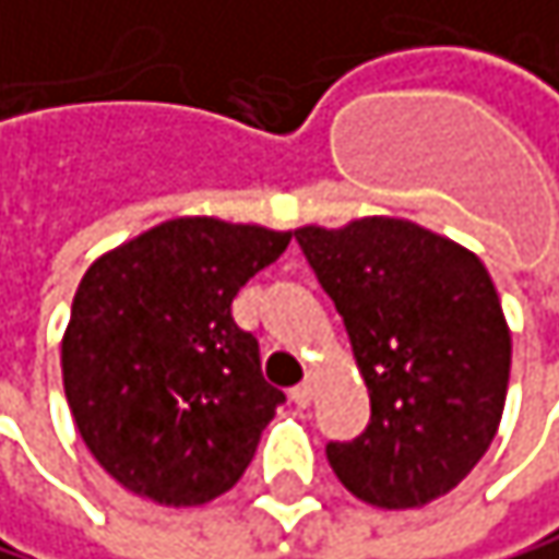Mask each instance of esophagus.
Returning a JSON list of instances; mask_svg holds the SVG:
<instances>
[{
    "label": "esophagus",
    "mask_w": 559,
    "mask_h": 559,
    "mask_svg": "<svg viewBox=\"0 0 559 559\" xmlns=\"http://www.w3.org/2000/svg\"><path fill=\"white\" fill-rule=\"evenodd\" d=\"M292 400H295L298 406H311V403H314V380L308 377L301 386H295V390H292Z\"/></svg>",
    "instance_id": "1"
}]
</instances>
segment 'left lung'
Segmentation results:
<instances>
[{
  "instance_id": "1",
  "label": "left lung",
  "mask_w": 559,
  "mask_h": 559,
  "mask_svg": "<svg viewBox=\"0 0 559 559\" xmlns=\"http://www.w3.org/2000/svg\"><path fill=\"white\" fill-rule=\"evenodd\" d=\"M344 318L370 426L331 442L341 485L386 511L423 508L488 452L508 396L511 331L488 267L409 218L295 228Z\"/></svg>"
}]
</instances>
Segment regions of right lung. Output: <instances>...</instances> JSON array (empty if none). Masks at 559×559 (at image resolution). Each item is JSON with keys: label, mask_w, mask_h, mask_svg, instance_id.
Masks as SVG:
<instances>
[{"label": "right lung", "mask_w": 559, "mask_h": 559, "mask_svg": "<svg viewBox=\"0 0 559 559\" xmlns=\"http://www.w3.org/2000/svg\"><path fill=\"white\" fill-rule=\"evenodd\" d=\"M288 241L292 231L182 215L84 271L61 377L84 445L117 485L195 508L245 475L285 393L261 377L231 298Z\"/></svg>", "instance_id": "1"}]
</instances>
